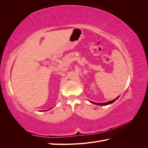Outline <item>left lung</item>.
Wrapping results in <instances>:
<instances>
[{
    "label": "left lung",
    "instance_id": "obj_1",
    "mask_svg": "<svg viewBox=\"0 0 148 148\" xmlns=\"http://www.w3.org/2000/svg\"><path fill=\"white\" fill-rule=\"evenodd\" d=\"M120 97V96H119L117 97H116L115 99L112 100V101H109V102H104V103H97V102H94L92 101H89V102H90L91 103H92V104H96V105H99V106H107V105H109V104H112V103H113L114 102H115L116 100H117L118 98Z\"/></svg>",
    "mask_w": 148,
    "mask_h": 148
}]
</instances>
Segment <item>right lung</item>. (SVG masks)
Returning <instances> with one entry per match:
<instances>
[{"label": "right lung", "mask_w": 148, "mask_h": 148, "mask_svg": "<svg viewBox=\"0 0 148 148\" xmlns=\"http://www.w3.org/2000/svg\"><path fill=\"white\" fill-rule=\"evenodd\" d=\"M45 111H46V110H45Z\"/></svg>", "instance_id": "obj_1"}]
</instances>
